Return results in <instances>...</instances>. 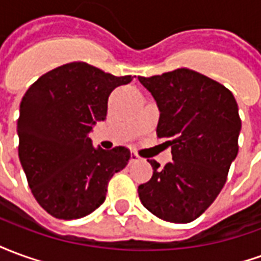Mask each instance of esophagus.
Instances as JSON below:
<instances>
[{
    "label": "esophagus",
    "instance_id": "1",
    "mask_svg": "<svg viewBox=\"0 0 261 261\" xmlns=\"http://www.w3.org/2000/svg\"><path fill=\"white\" fill-rule=\"evenodd\" d=\"M138 159H140L138 153H136V152L130 153V161H131V162H136V161H138Z\"/></svg>",
    "mask_w": 261,
    "mask_h": 261
}]
</instances>
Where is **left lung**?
Segmentation results:
<instances>
[{"label": "left lung", "instance_id": "obj_1", "mask_svg": "<svg viewBox=\"0 0 261 261\" xmlns=\"http://www.w3.org/2000/svg\"><path fill=\"white\" fill-rule=\"evenodd\" d=\"M138 81L159 109L156 134L172 148L164 168L148 159L153 173L138 186L140 200L164 221L192 222L222 190L238 155V103L224 85L189 68Z\"/></svg>", "mask_w": 261, "mask_h": 261}]
</instances>
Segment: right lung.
<instances>
[{"instance_id": "obj_1", "label": "right lung", "mask_w": 261, "mask_h": 261, "mask_svg": "<svg viewBox=\"0 0 261 261\" xmlns=\"http://www.w3.org/2000/svg\"><path fill=\"white\" fill-rule=\"evenodd\" d=\"M86 63L42 75L22 97L19 161L33 196L50 215L82 218L100 207L108 183L130 159L125 147H93L89 133L108 114L109 95L130 84Z\"/></svg>"}]
</instances>
